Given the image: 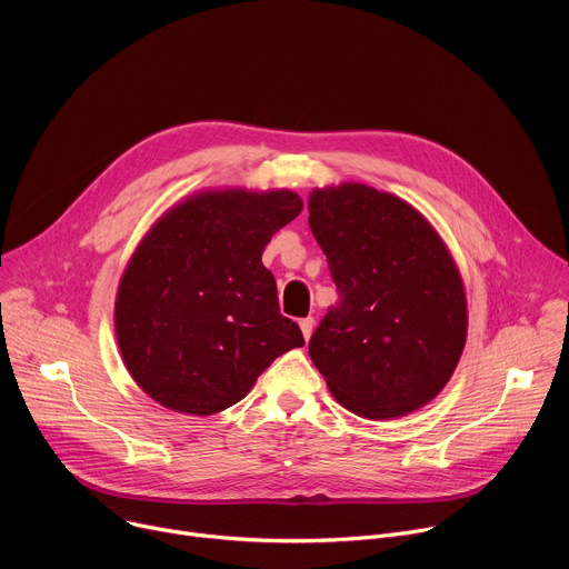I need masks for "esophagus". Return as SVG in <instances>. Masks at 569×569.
Wrapping results in <instances>:
<instances>
[{"label": "esophagus", "mask_w": 569, "mask_h": 569, "mask_svg": "<svg viewBox=\"0 0 569 569\" xmlns=\"http://www.w3.org/2000/svg\"><path fill=\"white\" fill-rule=\"evenodd\" d=\"M299 327H301V333H303V338H306V340H310V336H312V329H315V319H312V317H303V319L299 321Z\"/></svg>", "instance_id": "1"}]
</instances>
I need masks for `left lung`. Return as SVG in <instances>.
<instances>
[{
	"label": "left lung",
	"mask_w": 569,
	"mask_h": 569,
	"mask_svg": "<svg viewBox=\"0 0 569 569\" xmlns=\"http://www.w3.org/2000/svg\"><path fill=\"white\" fill-rule=\"evenodd\" d=\"M308 211L340 295L308 342L315 367L365 419L419 410L466 342L463 286L446 246L417 209L365 184L315 191Z\"/></svg>",
	"instance_id": "1"
}]
</instances>
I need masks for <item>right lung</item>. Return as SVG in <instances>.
<instances>
[{"label":"right lung","instance_id":"right-lung-1","mask_svg":"<svg viewBox=\"0 0 569 569\" xmlns=\"http://www.w3.org/2000/svg\"><path fill=\"white\" fill-rule=\"evenodd\" d=\"M292 191L202 193L161 218L121 279L114 327L137 385L169 410L231 408L295 347L277 281L261 263L272 233L295 220Z\"/></svg>","mask_w":569,"mask_h":569}]
</instances>
